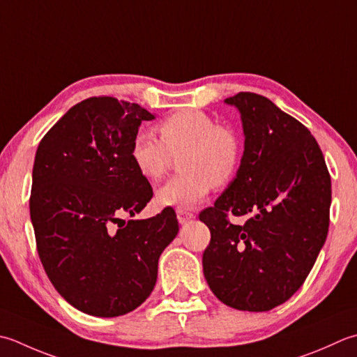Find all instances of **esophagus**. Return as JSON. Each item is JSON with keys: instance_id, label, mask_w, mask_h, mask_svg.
Returning <instances> with one entry per match:
<instances>
[{"instance_id": "34e87169", "label": "esophagus", "mask_w": 357, "mask_h": 357, "mask_svg": "<svg viewBox=\"0 0 357 357\" xmlns=\"http://www.w3.org/2000/svg\"><path fill=\"white\" fill-rule=\"evenodd\" d=\"M176 215H178V221L181 222V225H185L187 221L195 218V215L192 212L184 211V208H176Z\"/></svg>"}]
</instances>
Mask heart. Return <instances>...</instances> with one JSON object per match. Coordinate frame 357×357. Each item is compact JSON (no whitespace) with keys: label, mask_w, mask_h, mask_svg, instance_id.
Masks as SVG:
<instances>
[{"label":"heart","mask_w":357,"mask_h":357,"mask_svg":"<svg viewBox=\"0 0 357 357\" xmlns=\"http://www.w3.org/2000/svg\"><path fill=\"white\" fill-rule=\"evenodd\" d=\"M160 139L137 130L130 142V159L137 173L150 183L164 176L172 156H179L183 173L158 190L162 206L187 208L199 204L215 187L232 183L240 169L243 145L236 131L220 125L201 109H181L158 125Z\"/></svg>","instance_id":"obj_1"}]
</instances>
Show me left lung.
Wrapping results in <instances>:
<instances>
[{"mask_svg": "<svg viewBox=\"0 0 357 357\" xmlns=\"http://www.w3.org/2000/svg\"><path fill=\"white\" fill-rule=\"evenodd\" d=\"M241 113L236 176L199 213L211 230L202 269L213 294L241 311H269L302 286L330 227L331 176L311 131L268 97L226 99ZM229 215H248L234 225Z\"/></svg>", "mask_w": 357, "mask_h": 357, "instance_id": "8db88e82", "label": "left lung"}]
</instances>
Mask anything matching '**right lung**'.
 <instances>
[{
	"instance_id": "add662e5",
	"label": "right lung",
	"mask_w": 357,
	"mask_h": 357,
	"mask_svg": "<svg viewBox=\"0 0 357 357\" xmlns=\"http://www.w3.org/2000/svg\"><path fill=\"white\" fill-rule=\"evenodd\" d=\"M151 119L137 103L89 97L46 132L35 155L29 208L38 257L59 294L91 316L142 305L179 230L173 207L122 220L153 198L130 159L132 136Z\"/></svg>"
}]
</instances>
